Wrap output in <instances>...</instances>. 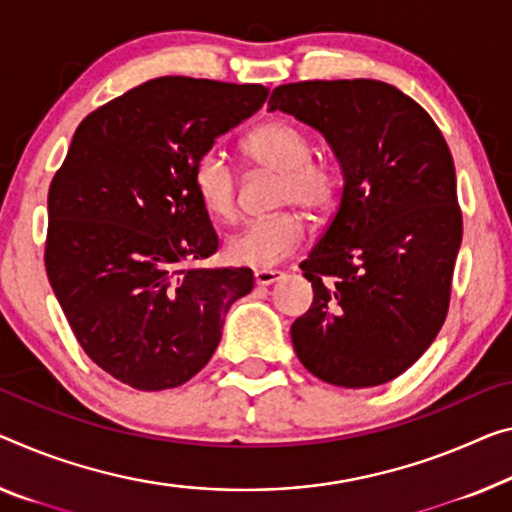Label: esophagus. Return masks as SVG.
Returning <instances> with one entry per match:
<instances>
[{
	"label": "esophagus",
	"instance_id": "obj_1",
	"mask_svg": "<svg viewBox=\"0 0 512 512\" xmlns=\"http://www.w3.org/2000/svg\"><path fill=\"white\" fill-rule=\"evenodd\" d=\"M281 277H283V272H279V270H256L254 272L256 286H270V283L279 281Z\"/></svg>",
	"mask_w": 512,
	"mask_h": 512
}]
</instances>
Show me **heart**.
<instances>
[{
    "mask_svg": "<svg viewBox=\"0 0 512 512\" xmlns=\"http://www.w3.org/2000/svg\"><path fill=\"white\" fill-rule=\"evenodd\" d=\"M242 151L256 167L279 174L277 206H300L311 215H325L334 208L341 178L332 162L309 155V139L300 128L286 121H265L245 137ZM192 183L201 206L212 217L219 222L238 217V180L222 153H203L194 164ZM304 240V219L295 210H283L231 235L226 256L235 265L265 270L300 249Z\"/></svg>",
    "mask_w": 512,
    "mask_h": 512,
    "instance_id": "b5f03b06",
    "label": "heart"
}]
</instances>
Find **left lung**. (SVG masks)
Here are the masks:
<instances>
[{
  "instance_id": "8db88e82",
  "label": "left lung",
  "mask_w": 512,
  "mask_h": 512,
  "mask_svg": "<svg viewBox=\"0 0 512 512\" xmlns=\"http://www.w3.org/2000/svg\"><path fill=\"white\" fill-rule=\"evenodd\" d=\"M267 107L316 128L343 174L300 263L313 304L290 327L297 357L334 387L391 382L446 320L462 242L451 151L419 102L377 80L281 84Z\"/></svg>"
}]
</instances>
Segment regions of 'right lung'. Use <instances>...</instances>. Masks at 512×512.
Returning a JSON list of instances; mask_svg holds the SVG:
<instances>
[{
  "instance_id": "1",
  "label": "right lung",
  "mask_w": 512,
  "mask_h": 512,
  "mask_svg": "<svg viewBox=\"0 0 512 512\" xmlns=\"http://www.w3.org/2000/svg\"><path fill=\"white\" fill-rule=\"evenodd\" d=\"M270 89L157 77L80 123L47 194L45 270L82 350L139 391L201 371L249 267H201L217 233L194 192L199 157Z\"/></svg>"
}]
</instances>
